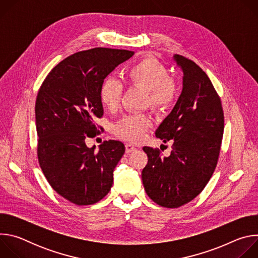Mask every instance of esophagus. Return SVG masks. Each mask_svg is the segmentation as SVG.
<instances>
[{"label": "esophagus", "mask_w": 258, "mask_h": 258, "mask_svg": "<svg viewBox=\"0 0 258 258\" xmlns=\"http://www.w3.org/2000/svg\"><path fill=\"white\" fill-rule=\"evenodd\" d=\"M136 150H137V148H136V147H135L134 145H132V144H130V143L125 144V152H126V153H132V152H134V151H136Z\"/></svg>", "instance_id": "esophagus-1"}]
</instances>
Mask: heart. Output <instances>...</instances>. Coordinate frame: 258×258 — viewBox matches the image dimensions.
<instances>
[{
    "instance_id": "b5f03b06",
    "label": "heart",
    "mask_w": 258,
    "mask_h": 258,
    "mask_svg": "<svg viewBox=\"0 0 258 258\" xmlns=\"http://www.w3.org/2000/svg\"><path fill=\"white\" fill-rule=\"evenodd\" d=\"M125 81L128 86L147 90L145 105L158 112L166 111L176 102L179 94L177 81L169 76V69L154 57H144L125 70ZM123 85L113 77L106 78L99 91L102 104L110 111L120 106ZM152 125L148 113H136L123 117L113 128L114 134L125 141L139 142Z\"/></svg>"
}]
</instances>
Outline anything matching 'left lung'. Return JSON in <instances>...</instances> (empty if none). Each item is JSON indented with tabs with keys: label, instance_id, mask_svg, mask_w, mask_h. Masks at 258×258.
<instances>
[{
	"label": "left lung",
	"instance_id": "8db88e82",
	"mask_svg": "<svg viewBox=\"0 0 258 258\" xmlns=\"http://www.w3.org/2000/svg\"><path fill=\"white\" fill-rule=\"evenodd\" d=\"M174 59L183 72L182 92L155 133L172 142L170 155L143 148L148 156L142 171L145 191L166 208L185 205L203 191L216 167L225 126L222 101L206 73L185 56Z\"/></svg>",
	"mask_w": 258,
	"mask_h": 258
}]
</instances>
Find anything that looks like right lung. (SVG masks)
Masks as SVG:
<instances>
[{
	"mask_svg": "<svg viewBox=\"0 0 258 258\" xmlns=\"http://www.w3.org/2000/svg\"><path fill=\"white\" fill-rule=\"evenodd\" d=\"M133 55V51L108 48L72 54L49 72L36 96L39 164L50 186L73 204H95L112 187L124 145L104 141L95 153L86 139L100 132L95 120L103 116L102 82Z\"/></svg>",
	"mask_w": 258,
	"mask_h": 258,
	"instance_id": "add662e5",
	"label": "right lung"
}]
</instances>
